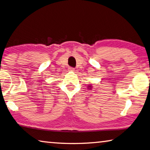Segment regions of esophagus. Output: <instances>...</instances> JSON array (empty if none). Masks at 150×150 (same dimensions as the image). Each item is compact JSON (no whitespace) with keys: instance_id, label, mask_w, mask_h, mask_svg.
I'll return each mask as SVG.
<instances>
[{"instance_id":"1","label":"esophagus","mask_w":150,"mask_h":150,"mask_svg":"<svg viewBox=\"0 0 150 150\" xmlns=\"http://www.w3.org/2000/svg\"><path fill=\"white\" fill-rule=\"evenodd\" d=\"M69 71H75V69L73 67H69Z\"/></svg>"}]
</instances>
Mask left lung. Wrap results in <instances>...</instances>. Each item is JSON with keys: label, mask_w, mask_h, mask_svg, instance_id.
<instances>
[{"label": "left lung", "mask_w": 150, "mask_h": 150, "mask_svg": "<svg viewBox=\"0 0 150 150\" xmlns=\"http://www.w3.org/2000/svg\"><path fill=\"white\" fill-rule=\"evenodd\" d=\"M88 87L89 89H91V87H92V86H91V85H89Z\"/></svg>", "instance_id": "obj_1"}]
</instances>
